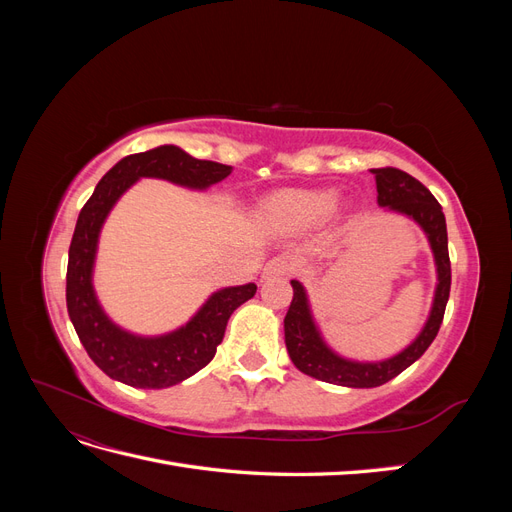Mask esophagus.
<instances>
[{"label": "esophagus", "mask_w": 512, "mask_h": 512, "mask_svg": "<svg viewBox=\"0 0 512 512\" xmlns=\"http://www.w3.org/2000/svg\"><path fill=\"white\" fill-rule=\"evenodd\" d=\"M288 267H290V262H288L286 256H275V258H271V260L267 262L265 269H262V277H265V280H269V277L286 275Z\"/></svg>", "instance_id": "1"}]
</instances>
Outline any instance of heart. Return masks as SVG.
Returning a JSON list of instances; mask_svg holds the SVG:
<instances>
[{"label":"heart","instance_id":"obj_1","mask_svg":"<svg viewBox=\"0 0 512 512\" xmlns=\"http://www.w3.org/2000/svg\"><path fill=\"white\" fill-rule=\"evenodd\" d=\"M337 200V192L333 190H288L275 194L269 203L267 211L275 220H280L290 226H307L314 224L327 215Z\"/></svg>","mask_w":512,"mask_h":512}]
</instances>
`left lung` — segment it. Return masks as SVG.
<instances>
[{"instance_id": "8db88e82", "label": "left lung", "mask_w": 512, "mask_h": 512, "mask_svg": "<svg viewBox=\"0 0 512 512\" xmlns=\"http://www.w3.org/2000/svg\"><path fill=\"white\" fill-rule=\"evenodd\" d=\"M371 173L376 177L378 205L386 211L406 215L425 232L433 252V262H436L438 284L425 327L410 346L384 361H352L337 354L324 342L303 284L290 280L294 294L284 318V337L290 361L307 376L329 384L350 386V389H374V386L393 380L414 361L421 359L440 331L448 294H451V260H448L446 220L440 203L421 181H416L404 170L371 168Z\"/></svg>"}]
</instances>
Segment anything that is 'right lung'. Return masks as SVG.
<instances>
[{
  "label": "right lung",
  "mask_w": 512,
  "mask_h": 512,
  "mask_svg": "<svg viewBox=\"0 0 512 512\" xmlns=\"http://www.w3.org/2000/svg\"><path fill=\"white\" fill-rule=\"evenodd\" d=\"M230 173L226 164L196 160L175 145H162L119 160L81 209L68 252L66 303L89 359L108 378L134 389H166L194 376L222 344L230 314L256 294V284L220 288L183 327L164 335L145 337L121 329L106 316L94 290L98 239L108 213L141 177L207 190Z\"/></svg>",
  "instance_id": "1"
}]
</instances>
